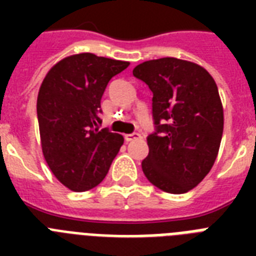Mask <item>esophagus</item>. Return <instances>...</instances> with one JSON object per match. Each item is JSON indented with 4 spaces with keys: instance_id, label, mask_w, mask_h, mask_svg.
I'll use <instances>...</instances> for the list:
<instances>
[{
    "instance_id": "1",
    "label": "esophagus",
    "mask_w": 256,
    "mask_h": 256,
    "mask_svg": "<svg viewBox=\"0 0 256 256\" xmlns=\"http://www.w3.org/2000/svg\"><path fill=\"white\" fill-rule=\"evenodd\" d=\"M140 134H138V132H132V134H126V136H124L126 142H132V140H140Z\"/></svg>"
}]
</instances>
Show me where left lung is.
Here are the masks:
<instances>
[{"mask_svg":"<svg viewBox=\"0 0 256 256\" xmlns=\"http://www.w3.org/2000/svg\"><path fill=\"white\" fill-rule=\"evenodd\" d=\"M132 76L152 92L156 132L148 136L144 174L162 191L187 192L218 156L223 134L218 86L202 66L171 57L144 62Z\"/></svg>","mask_w":256,"mask_h":256,"instance_id":"left-lung-1","label":"left lung"}]
</instances>
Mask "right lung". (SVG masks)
Segmentation results:
<instances>
[{"label":"right lung","instance_id":"add662e5","mask_svg":"<svg viewBox=\"0 0 256 256\" xmlns=\"http://www.w3.org/2000/svg\"><path fill=\"white\" fill-rule=\"evenodd\" d=\"M128 62L81 53L52 68L37 98L42 152L56 178L73 191L100 184L124 144V136L100 130V98Z\"/></svg>","mask_w":256,"mask_h":256}]
</instances>
